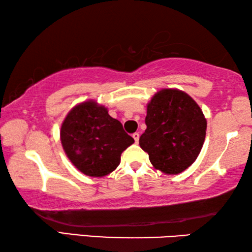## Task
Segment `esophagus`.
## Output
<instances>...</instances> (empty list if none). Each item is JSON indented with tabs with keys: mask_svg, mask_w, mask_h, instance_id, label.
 I'll list each match as a JSON object with an SVG mask.
<instances>
[{
	"mask_svg": "<svg viewBox=\"0 0 252 252\" xmlns=\"http://www.w3.org/2000/svg\"><path fill=\"white\" fill-rule=\"evenodd\" d=\"M133 139H134V142L135 143H138L139 142V138H140V135H139V133H133Z\"/></svg>",
	"mask_w": 252,
	"mask_h": 252,
	"instance_id": "1",
	"label": "esophagus"
}]
</instances>
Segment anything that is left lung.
<instances>
[{"label":"left lung","instance_id":"8db88e82","mask_svg":"<svg viewBox=\"0 0 252 252\" xmlns=\"http://www.w3.org/2000/svg\"><path fill=\"white\" fill-rule=\"evenodd\" d=\"M147 129L139 144L153 168L165 174L185 171L206 139L207 120L197 102L178 89H162L147 104Z\"/></svg>","mask_w":252,"mask_h":252}]
</instances>
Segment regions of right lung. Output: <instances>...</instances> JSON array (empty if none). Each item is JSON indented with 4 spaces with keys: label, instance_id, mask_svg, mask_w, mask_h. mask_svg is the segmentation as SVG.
Segmentation results:
<instances>
[{
    "label": "right lung",
    "instance_id": "right-lung-1",
    "mask_svg": "<svg viewBox=\"0 0 252 252\" xmlns=\"http://www.w3.org/2000/svg\"><path fill=\"white\" fill-rule=\"evenodd\" d=\"M60 139L72 164L85 176L101 178L120 164L121 153L134 140L108 109L94 100L73 106L61 125Z\"/></svg>",
    "mask_w": 252,
    "mask_h": 252
}]
</instances>
